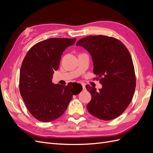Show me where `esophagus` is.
Wrapping results in <instances>:
<instances>
[{
	"mask_svg": "<svg viewBox=\"0 0 153 153\" xmlns=\"http://www.w3.org/2000/svg\"><path fill=\"white\" fill-rule=\"evenodd\" d=\"M82 87H83V89H85V84H82Z\"/></svg>",
	"mask_w": 153,
	"mask_h": 153,
	"instance_id": "34e87169",
	"label": "esophagus"
}]
</instances>
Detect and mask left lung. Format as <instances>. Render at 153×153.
<instances>
[{"label": "left lung", "mask_w": 153, "mask_h": 153, "mask_svg": "<svg viewBox=\"0 0 153 153\" xmlns=\"http://www.w3.org/2000/svg\"><path fill=\"white\" fill-rule=\"evenodd\" d=\"M76 46L90 53L93 73L101 78L102 84L98 91L86 85L92 95L87 110L104 121L119 117L130 103L135 90V69L129 51L119 40L103 35L87 36L78 41Z\"/></svg>", "instance_id": "1"}]
</instances>
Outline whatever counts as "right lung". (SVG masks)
<instances>
[{"label":"right lung","mask_w":153,"mask_h":153,"mask_svg":"<svg viewBox=\"0 0 153 153\" xmlns=\"http://www.w3.org/2000/svg\"><path fill=\"white\" fill-rule=\"evenodd\" d=\"M76 39L50 38L40 41L27 52L20 73V92L29 112L39 121L48 123L59 118L66 110L73 95L82 91L75 82L68 85L52 83L61 55Z\"/></svg>","instance_id":"obj_1"}]
</instances>
